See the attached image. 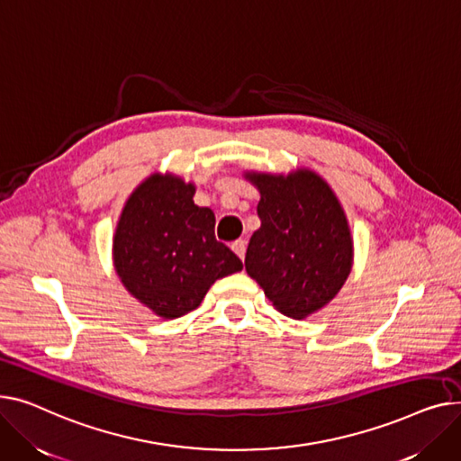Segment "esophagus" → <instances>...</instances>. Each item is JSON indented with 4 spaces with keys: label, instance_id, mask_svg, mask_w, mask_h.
<instances>
[{
    "label": "esophagus",
    "instance_id": "esophagus-1",
    "mask_svg": "<svg viewBox=\"0 0 461 461\" xmlns=\"http://www.w3.org/2000/svg\"><path fill=\"white\" fill-rule=\"evenodd\" d=\"M232 251L243 260L246 258V248H248V241L246 240H236V241H232Z\"/></svg>",
    "mask_w": 461,
    "mask_h": 461
}]
</instances>
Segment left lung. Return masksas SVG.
I'll return each mask as SVG.
<instances>
[{
	"label": "left lung",
	"mask_w": 461,
	"mask_h": 461,
	"mask_svg": "<svg viewBox=\"0 0 461 461\" xmlns=\"http://www.w3.org/2000/svg\"><path fill=\"white\" fill-rule=\"evenodd\" d=\"M248 176L260 192V229L249 240L246 269L277 311L302 320L330 303L349 274L346 215L312 171Z\"/></svg>",
	"instance_id": "left-lung-1"
}]
</instances>
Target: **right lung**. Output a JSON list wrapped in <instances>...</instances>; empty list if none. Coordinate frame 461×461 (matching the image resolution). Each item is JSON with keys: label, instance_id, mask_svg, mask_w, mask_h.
Wrapping results in <instances>:
<instances>
[{"label": "right lung", "instance_id": "add662e5", "mask_svg": "<svg viewBox=\"0 0 461 461\" xmlns=\"http://www.w3.org/2000/svg\"><path fill=\"white\" fill-rule=\"evenodd\" d=\"M194 194V184L171 175L147 178L130 195L113 240L122 285L167 320L197 309L215 279L243 267L215 240V215L197 206Z\"/></svg>", "mask_w": 461, "mask_h": 461}]
</instances>
